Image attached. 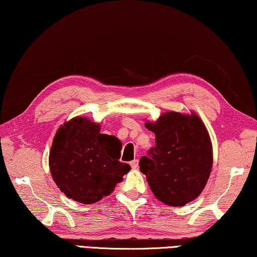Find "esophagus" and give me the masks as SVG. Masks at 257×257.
Returning a JSON list of instances; mask_svg holds the SVG:
<instances>
[{"label": "esophagus", "instance_id": "obj_1", "mask_svg": "<svg viewBox=\"0 0 257 257\" xmlns=\"http://www.w3.org/2000/svg\"><path fill=\"white\" fill-rule=\"evenodd\" d=\"M130 165H131L132 169H138L139 168V160L134 159V160L131 161V163H130Z\"/></svg>", "mask_w": 257, "mask_h": 257}]
</instances>
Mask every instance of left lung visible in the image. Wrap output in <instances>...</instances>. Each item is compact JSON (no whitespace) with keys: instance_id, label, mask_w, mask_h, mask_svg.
<instances>
[{"instance_id":"obj_1","label":"left lung","mask_w":257,"mask_h":257,"mask_svg":"<svg viewBox=\"0 0 257 257\" xmlns=\"http://www.w3.org/2000/svg\"><path fill=\"white\" fill-rule=\"evenodd\" d=\"M155 133L156 146L140 159L154 195L170 206H184L199 196L208 183L213 164L208 130L194 111H167L146 121Z\"/></svg>"}]
</instances>
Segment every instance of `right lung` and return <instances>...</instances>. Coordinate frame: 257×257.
I'll return each instance as SVG.
<instances>
[{
	"label": "right lung",
	"mask_w": 257,
	"mask_h": 257,
	"mask_svg": "<svg viewBox=\"0 0 257 257\" xmlns=\"http://www.w3.org/2000/svg\"><path fill=\"white\" fill-rule=\"evenodd\" d=\"M120 149L118 139L100 133V124L73 117L58 127L53 139L48 164L54 182L79 203L100 201L131 170L119 161Z\"/></svg>",
	"instance_id": "right-lung-1"
}]
</instances>
